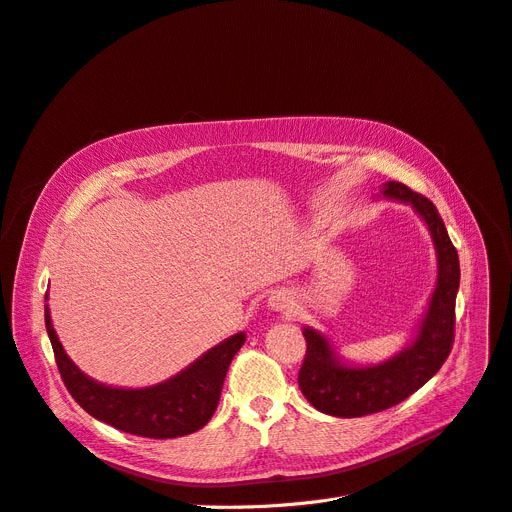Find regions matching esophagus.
Returning a JSON list of instances; mask_svg holds the SVG:
<instances>
[{
  "label": "esophagus",
  "mask_w": 512,
  "mask_h": 512,
  "mask_svg": "<svg viewBox=\"0 0 512 512\" xmlns=\"http://www.w3.org/2000/svg\"><path fill=\"white\" fill-rule=\"evenodd\" d=\"M270 307L274 311H282V314H291V311L295 309V301L291 295H286V293H274L270 297Z\"/></svg>",
  "instance_id": "obj_1"
}]
</instances>
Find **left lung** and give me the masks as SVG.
Listing matches in <instances>:
<instances>
[{"mask_svg": "<svg viewBox=\"0 0 512 512\" xmlns=\"http://www.w3.org/2000/svg\"><path fill=\"white\" fill-rule=\"evenodd\" d=\"M381 196L412 205L427 224L437 253L435 291L412 343L376 366L345 364L322 332L303 328L307 351L299 370V387L311 406L330 416H366L404 402L437 374L454 345L460 263L443 219L429 198L412 192L406 184L387 182L381 186Z\"/></svg>", "mask_w": 512, "mask_h": 512, "instance_id": "left-lung-1", "label": "left lung"}]
</instances>
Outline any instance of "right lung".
I'll use <instances>...</instances> for the list:
<instances>
[{"label": "right lung", "mask_w": 512, "mask_h": 512, "mask_svg": "<svg viewBox=\"0 0 512 512\" xmlns=\"http://www.w3.org/2000/svg\"><path fill=\"white\" fill-rule=\"evenodd\" d=\"M46 328L60 376L75 402L110 427L150 439L184 437L207 425L217 410L232 358L247 339L244 332H236L165 383L121 389L90 379L73 364L58 341L48 307Z\"/></svg>", "instance_id": "add662e5"}]
</instances>
